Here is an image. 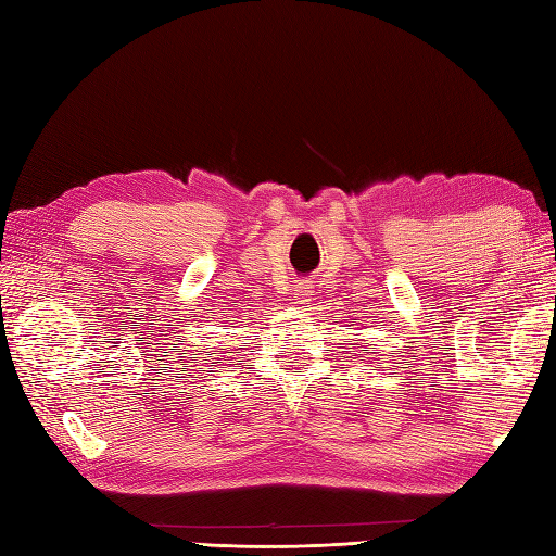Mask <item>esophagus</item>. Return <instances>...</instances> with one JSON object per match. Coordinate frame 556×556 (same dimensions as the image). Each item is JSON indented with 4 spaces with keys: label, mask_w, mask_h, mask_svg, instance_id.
Segmentation results:
<instances>
[{
    "label": "esophagus",
    "mask_w": 556,
    "mask_h": 556,
    "mask_svg": "<svg viewBox=\"0 0 556 556\" xmlns=\"http://www.w3.org/2000/svg\"><path fill=\"white\" fill-rule=\"evenodd\" d=\"M308 289H311L308 281H301V285L296 287V299H305V296H308Z\"/></svg>",
    "instance_id": "1"
}]
</instances>
